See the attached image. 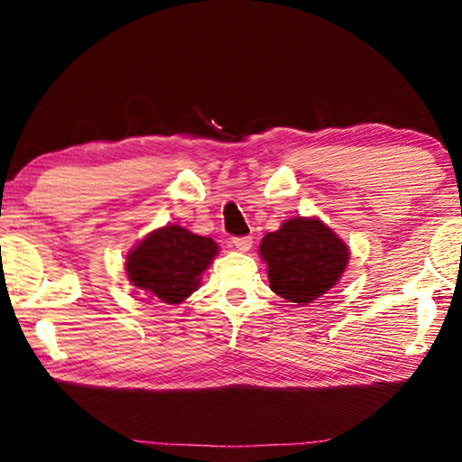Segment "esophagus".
<instances>
[{
    "instance_id": "esophagus-1",
    "label": "esophagus",
    "mask_w": 462,
    "mask_h": 462,
    "mask_svg": "<svg viewBox=\"0 0 462 462\" xmlns=\"http://www.w3.org/2000/svg\"><path fill=\"white\" fill-rule=\"evenodd\" d=\"M232 246L238 248L240 253H248L250 246H253V238H250V236H236V238H232Z\"/></svg>"
}]
</instances>
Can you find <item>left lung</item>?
<instances>
[{"label": "left lung", "mask_w": 462, "mask_h": 462, "mask_svg": "<svg viewBox=\"0 0 462 462\" xmlns=\"http://www.w3.org/2000/svg\"><path fill=\"white\" fill-rule=\"evenodd\" d=\"M269 285L287 301L306 306L330 291L348 264V246L318 220L297 216L269 232L259 246Z\"/></svg>", "instance_id": "8db88e82"}]
</instances>
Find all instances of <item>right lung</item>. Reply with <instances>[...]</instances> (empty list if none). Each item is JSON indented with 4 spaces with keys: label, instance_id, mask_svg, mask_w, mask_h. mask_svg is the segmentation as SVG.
<instances>
[{
    "label": "right lung",
    "instance_id": "1",
    "mask_svg": "<svg viewBox=\"0 0 462 462\" xmlns=\"http://www.w3.org/2000/svg\"><path fill=\"white\" fill-rule=\"evenodd\" d=\"M217 245L183 226H162L130 250L126 275L138 291L162 303H181L201 283Z\"/></svg>",
    "mask_w": 462,
    "mask_h": 462
}]
</instances>
